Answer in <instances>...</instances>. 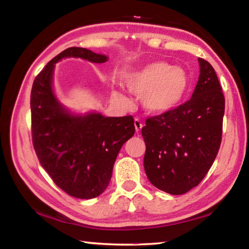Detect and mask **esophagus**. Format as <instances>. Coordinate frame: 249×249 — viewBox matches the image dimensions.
<instances>
[{
    "instance_id": "esophagus-1",
    "label": "esophagus",
    "mask_w": 249,
    "mask_h": 249,
    "mask_svg": "<svg viewBox=\"0 0 249 249\" xmlns=\"http://www.w3.org/2000/svg\"><path fill=\"white\" fill-rule=\"evenodd\" d=\"M134 125H135V129H136L137 133L140 132V130L142 128V126H144L140 119H135L134 120Z\"/></svg>"
}]
</instances>
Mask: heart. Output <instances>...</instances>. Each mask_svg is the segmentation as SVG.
<instances>
[{
  "instance_id": "heart-1",
  "label": "heart",
  "mask_w": 249,
  "mask_h": 249,
  "mask_svg": "<svg viewBox=\"0 0 249 249\" xmlns=\"http://www.w3.org/2000/svg\"><path fill=\"white\" fill-rule=\"evenodd\" d=\"M123 82L132 93L142 95V105L151 113H166L174 109L182 101L189 88L187 72L163 61H156L132 71L123 78ZM114 96L126 101L120 92H114Z\"/></svg>"
}]
</instances>
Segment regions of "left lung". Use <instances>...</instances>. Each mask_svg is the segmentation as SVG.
I'll list each match as a JSON object with an SVG mask.
<instances>
[{
	"label": "left lung",
	"mask_w": 249,
	"mask_h": 249,
	"mask_svg": "<svg viewBox=\"0 0 249 249\" xmlns=\"http://www.w3.org/2000/svg\"><path fill=\"white\" fill-rule=\"evenodd\" d=\"M199 62L192 98L169 112L147 117L142 128L147 178L174 196L187 193L203 180L222 142L224 94L210 62L202 58Z\"/></svg>",
	"instance_id": "left-lung-1"
}]
</instances>
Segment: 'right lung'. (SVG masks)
Listing matches in <instances>:
<instances>
[{
  "label": "right lung",
  "instance_id": "right-lung-1",
  "mask_svg": "<svg viewBox=\"0 0 249 249\" xmlns=\"http://www.w3.org/2000/svg\"><path fill=\"white\" fill-rule=\"evenodd\" d=\"M66 57H80L95 64L104 54L70 47L53 58L36 75L31 92L32 140L41 167L61 190L79 199L103 193L121 147L135 133L132 115L104 117L91 113L69 114L52 88L54 64Z\"/></svg>",
  "mask_w": 249,
  "mask_h": 249
}]
</instances>
